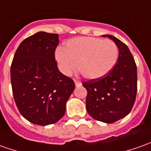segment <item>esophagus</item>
<instances>
[{
  "label": "esophagus",
  "mask_w": 151,
  "mask_h": 151,
  "mask_svg": "<svg viewBox=\"0 0 151 151\" xmlns=\"http://www.w3.org/2000/svg\"><path fill=\"white\" fill-rule=\"evenodd\" d=\"M74 83H75L76 87H79L82 85V83L79 82V81H77V80H74Z\"/></svg>",
  "instance_id": "34e87169"
}]
</instances>
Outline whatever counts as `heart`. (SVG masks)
<instances>
[{
  "instance_id": "1",
  "label": "heart",
  "mask_w": 151,
  "mask_h": 151,
  "mask_svg": "<svg viewBox=\"0 0 151 151\" xmlns=\"http://www.w3.org/2000/svg\"><path fill=\"white\" fill-rule=\"evenodd\" d=\"M55 58L60 70L69 75L78 69L88 79L107 74L118 58V48L113 41L94 37H78L68 40L64 48H58Z\"/></svg>"
}]
</instances>
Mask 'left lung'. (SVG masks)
<instances>
[{
	"instance_id": "obj_1",
	"label": "left lung",
	"mask_w": 151,
	"mask_h": 151,
	"mask_svg": "<svg viewBox=\"0 0 151 151\" xmlns=\"http://www.w3.org/2000/svg\"><path fill=\"white\" fill-rule=\"evenodd\" d=\"M116 45L117 63L107 74L83 83L88 91L86 107L95 120L113 123L130 113L136 101L137 70L129 48L117 38L104 35Z\"/></svg>"
}]
</instances>
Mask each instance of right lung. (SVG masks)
<instances>
[{"label": "right lung", "mask_w": 151, "mask_h": 151, "mask_svg": "<svg viewBox=\"0 0 151 151\" xmlns=\"http://www.w3.org/2000/svg\"><path fill=\"white\" fill-rule=\"evenodd\" d=\"M58 34L40 31L20 43L11 67L12 92L20 114L29 122L47 126L63 116L75 88L58 70L54 51Z\"/></svg>", "instance_id": "add662e5"}]
</instances>
